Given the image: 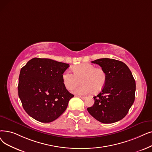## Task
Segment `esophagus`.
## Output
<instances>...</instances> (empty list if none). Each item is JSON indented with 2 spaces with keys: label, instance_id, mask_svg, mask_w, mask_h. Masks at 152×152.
<instances>
[{
  "label": "esophagus",
  "instance_id": "obj_1",
  "mask_svg": "<svg viewBox=\"0 0 152 152\" xmlns=\"http://www.w3.org/2000/svg\"><path fill=\"white\" fill-rule=\"evenodd\" d=\"M77 97H79L80 98H81V99H86V97H85V96H77Z\"/></svg>",
  "mask_w": 152,
  "mask_h": 152
}]
</instances>
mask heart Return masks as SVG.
I'll use <instances>...</instances> for the list:
<instances>
[{"mask_svg":"<svg viewBox=\"0 0 152 152\" xmlns=\"http://www.w3.org/2000/svg\"><path fill=\"white\" fill-rule=\"evenodd\" d=\"M73 73L66 71L63 75V82L67 89L72 90L77 86L83 84L81 86L74 89L76 94H88L93 92H100L107 81V75L101 68H96L94 65L89 63H83L72 68Z\"/></svg>","mask_w":152,"mask_h":152,"instance_id":"obj_1","label":"heart"}]
</instances>
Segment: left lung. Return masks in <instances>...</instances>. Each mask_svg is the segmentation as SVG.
<instances>
[{"label": "left lung", "mask_w": 152, "mask_h": 152, "mask_svg": "<svg viewBox=\"0 0 152 152\" xmlns=\"http://www.w3.org/2000/svg\"><path fill=\"white\" fill-rule=\"evenodd\" d=\"M92 63L105 71L107 81L88 111L104 124L119 121L127 114L135 100L136 85L132 72L124 63L114 59L101 58Z\"/></svg>", "instance_id": "obj_1"}]
</instances>
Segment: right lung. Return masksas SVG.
Returning a JSON list of instances; mask_svg holds the SVG:
<instances>
[{
	"mask_svg": "<svg viewBox=\"0 0 152 152\" xmlns=\"http://www.w3.org/2000/svg\"><path fill=\"white\" fill-rule=\"evenodd\" d=\"M66 63L48 58H34L21 69L18 78V96L30 117L44 123L54 121L66 109L74 97L63 82Z\"/></svg>",
	"mask_w": 152,
	"mask_h": 152,
	"instance_id": "1",
	"label": "right lung"
}]
</instances>
